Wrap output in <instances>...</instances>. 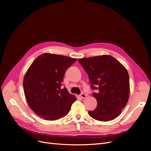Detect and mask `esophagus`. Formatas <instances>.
I'll return each instance as SVG.
<instances>
[{
  "label": "esophagus",
  "mask_w": 151,
  "mask_h": 151,
  "mask_svg": "<svg viewBox=\"0 0 151 151\" xmlns=\"http://www.w3.org/2000/svg\"><path fill=\"white\" fill-rule=\"evenodd\" d=\"M80 97H81V98H83V99H85V98L87 97V96H86L84 93H82V94L80 95Z\"/></svg>",
  "instance_id": "34e87169"
}]
</instances>
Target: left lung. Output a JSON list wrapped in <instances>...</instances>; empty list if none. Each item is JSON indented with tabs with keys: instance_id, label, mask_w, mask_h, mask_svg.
Instances as JSON below:
<instances>
[{
	"instance_id": "obj_1",
	"label": "left lung",
	"mask_w": 151,
	"mask_h": 151,
	"mask_svg": "<svg viewBox=\"0 0 151 151\" xmlns=\"http://www.w3.org/2000/svg\"><path fill=\"white\" fill-rule=\"evenodd\" d=\"M88 75L97 108L88 114L94 119L108 122L120 115L130 94L129 76L126 68L109 55L78 59Z\"/></svg>"
}]
</instances>
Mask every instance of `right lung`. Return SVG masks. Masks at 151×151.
<instances>
[{"label": "right lung", "instance_id": "1", "mask_svg": "<svg viewBox=\"0 0 151 151\" xmlns=\"http://www.w3.org/2000/svg\"><path fill=\"white\" fill-rule=\"evenodd\" d=\"M77 60L60 55L45 53L36 57L23 79L24 95L29 106L46 120H57L69 112L76 98L61 89L65 71Z\"/></svg>", "mask_w": 151, "mask_h": 151}]
</instances>
